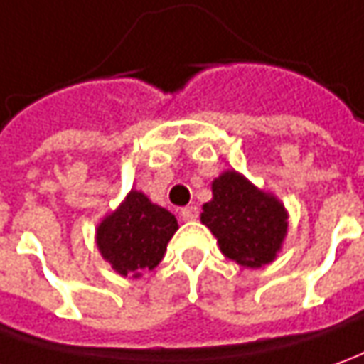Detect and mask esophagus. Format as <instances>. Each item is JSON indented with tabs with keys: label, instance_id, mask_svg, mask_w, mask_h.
Instances as JSON below:
<instances>
[{
	"label": "esophagus",
	"instance_id": "esophagus-1",
	"mask_svg": "<svg viewBox=\"0 0 364 364\" xmlns=\"http://www.w3.org/2000/svg\"><path fill=\"white\" fill-rule=\"evenodd\" d=\"M180 215H182V220H186V222H192V220H196L198 218V208L196 206H186L180 210Z\"/></svg>",
	"mask_w": 364,
	"mask_h": 364
}]
</instances>
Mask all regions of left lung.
Masks as SVG:
<instances>
[{"mask_svg": "<svg viewBox=\"0 0 364 364\" xmlns=\"http://www.w3.org/2000/svg\"><path fill=\"white\" fill-rule=\"evenodd\" d=\"M212 192L214 198L204 204L202 222L218 237L222 254L244 267L272 262L287 232L282 204L237 172H225L214 180Z\"/></svg>", "mask_w": 364, "mask_h": 364, "instance_id": "obj_1", "label": "left lung"}]
</instances>
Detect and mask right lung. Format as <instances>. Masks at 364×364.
<instances>
[{
  "instance_id": "add662e5",
  "label": "right lung",
  "mask_w": 364,
  "mask_h": 364,
  "mask_svg": "<svg viewBox=\"0 0 364 364\" xmlns=\"http://www.w3.org/2000/svg\"><path fill=\"white\" fill-rule=\"evenodd\" d=\"M176 230L174 214L132 190L124 204L99 225L97 244L102 257L120 275L139 277L160 263Z\"/></svg>"
}]
</instances>
